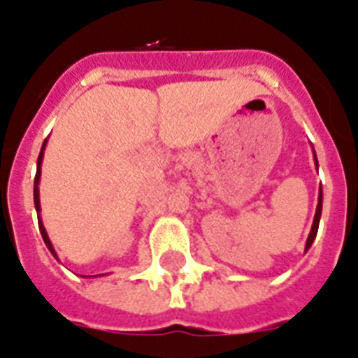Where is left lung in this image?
I'll use <instances>...</instances> for the list:
<instances>
[{"label":"left lung","mask_w":358,"mask_h":358,"mask_svg":"<svg viewBox=\"0 0 358 358\" xmlns=\"http://www.w3.org/2000/svg\"><path fill=\"white\" fill-rule=\"evenodd\" d=\"M315 164H317V156H315ZM318 167V164H317ZM320 215H322V189L318 191V203H317V213H315V218H313V225H311V233L308 236V242H306V251L311 248L313 244L315 236H317V231H318V222H320Z\"/></svg>","instance_id":"obj_1"}]
</instances>
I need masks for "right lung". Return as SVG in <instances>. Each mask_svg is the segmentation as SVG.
<instances>
[{"mask_svg":"<svg viewBox=\"0 0 358 358\" xmlns=\"http://www.w3.org/2000/svg\"><path fill=\"white\" fill-rule=\"evenodd\" d=\"M45 143H47V140H45V142H43V147H41L40 156H38V171H36V178H34V206H36V211H38V213L41 211V207H40V189H38V184H40V176H41V162H43ZM38 224H40V231H41V236H43V240H45V245L49 248V251L54 255V257L58 258V255H56V251H54L52 244H50L49 235H47V231H45L43 222H41V218H38Z\"/></svg>","mask_w":358,"mask_h":358,"instance_id":"right-lung-1","label":"right lung"}]
</instances>
